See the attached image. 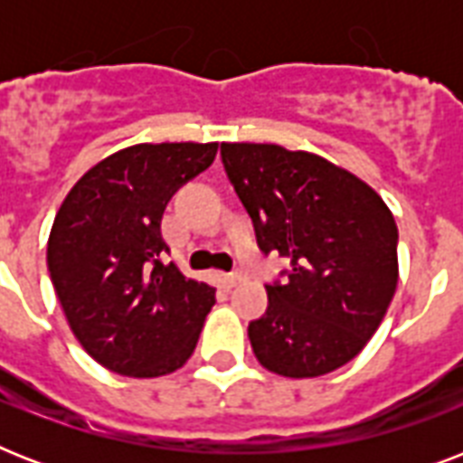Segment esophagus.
Returning <instances> with one entry per match:
<instances>
[{"mask_svg": "<svg viewBox=\"0 0 463 463\" xmlns=\"http://www.w3.org/2000/svg\"><path fill=\"white\" fill-rule=\"evenodd\" d=\"M240 281H242V276H240V274H225L223 276V283L228 286V288H235Z\"/></svg>", "mask_w": 463, "mask_h": 463, "instance_id": "34e87169", "label": "esophagus"}]
</instances>
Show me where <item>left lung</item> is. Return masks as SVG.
<instances>
[{
    "label": "left lung",
    "mask_w": 463,
    "mask_h": 463,
    "mask_svg": "<svg viewBox=\"0 0 463 463\" xmlns=\"http://www.w3.org/2000/svg\"><path fill=\"white\" fill-rule=\"evenodd\" d=\"M232 189L264 254L290 261L267 283V312L250 322L261 365L283 377H319L370 341L399 281L394 216L344 167L276 144H221Z\"/></svg>",
    "instance_id": "1"
}]
</instances>
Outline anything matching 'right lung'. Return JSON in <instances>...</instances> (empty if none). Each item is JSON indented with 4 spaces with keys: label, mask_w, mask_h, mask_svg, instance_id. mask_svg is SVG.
I'll return each instance as SVG.
<instances>
[{
    "label": "right lung",
    "mask_w": 463,
    "mask_h": 463,
    "mask_svg": "<svg viewBox=\"0 0 463 463\" xmlns=\"http://www.w3.org/2000/svg\"><path fill=\"white\" fill-rule=\"evenodd\" d=\"M218 144H137L76 182L54 216L47 269L83 351L127 377H160L194 353L216 290L163 264L160 221Z\"/></svg>",
    "instance_id": "1"
}]
</instances>
